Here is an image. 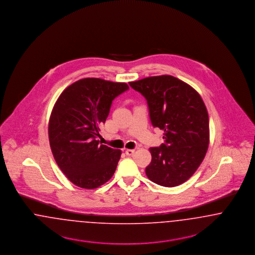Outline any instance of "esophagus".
<instances>
[{
  "label": "esophagus",
  "instance_id": "esophagus-1",
  "mask_svg": "<svg viewBox=\"0 0 255 255\" xmlns=\"http://www.w3.org/2000/svg\"><path fill=\"white\" fill-rule=\"evenodd\" d=\"M134 152H135V149H127V150H126V154L128 156L132 155Z\"/></svg>",
  "mask_w": 255,
  "mask_h": 255
}]
</instances>
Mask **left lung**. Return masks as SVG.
<instances>
[{"label":"left lung","mask_w":255,"mask_h":255,"mask_svg":"<svg viewBox=\"0 0 255 255\" xmlns=\"http://www.w3.org/2000/svg\"><path fill=\"white\" fill-rule=\"evenodd\" d=\"M147 101L154 128L165 131V144L150 147L147 178L157 185L176 187L193 175L210 144V121L199 93L171 75L129 82Z\"/></svg>","instance_id":"8db88e82"}]
</instances>
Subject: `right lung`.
<instances>
[{
  "mask_svg": "<svg viewBox=\"0 0 255 255\" xmlns=\"http://www.w3.org/2000/svg\"><path fill=\"white\" fill-rule=\"evenodd\" d=\"M128 89L126 83L85 78L56 101L48 123L50 148L60 169L79 188H99L115 172L122 151L100 144L96 137L112 101Z\"/></svg>",
  "mask_w": 255,
  "mask_h": 255,
  "instance_id": "add662e5",
  "label": "right lung"
}]
</instances>
